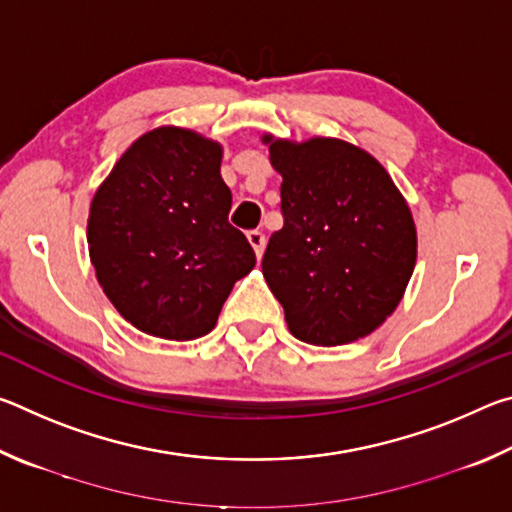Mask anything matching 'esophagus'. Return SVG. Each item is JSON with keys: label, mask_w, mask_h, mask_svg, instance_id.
<instances>
[{"label": "esophagus", "mask_w": 512, "mask_h": 512, "mask_svg": "<svg viewBox=\"0 0 512 512\" xmlns=\"http://www.w3.org/2000/svg\"><path fill=\"white\" fill-rule=\"evenodd\" d=\"M248 241H250V246H253L255 255H257V257H262V255H264V248H266V237H264V232H259V230H250V232H248Z\"/></svg>", "instance_id": "34e87169"}]
</instances>
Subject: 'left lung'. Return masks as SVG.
Instances as JSON below:
<instances>
[{"instance_id":"left-lung-1","label":"left lung","mask_w":512,"mask_h":512,"mask_svg":"<svg viewBox=\"0 0 512 512\" xmlns=\"http://www.w3.org/2000/svg\"><path fill=\"white\" fill-rule=\"evenodd\" d=\"M282 176L284 225L262 273L296 339L332 348L363 339L400 305L418 237L386 169L334 137L302 144L264 135Z\"/></svg>"}]
</instances>
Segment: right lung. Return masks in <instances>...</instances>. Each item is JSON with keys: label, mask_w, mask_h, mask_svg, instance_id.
<instances>
[{"label": "right lung", "mask_w": 512, "mask_h": 512, "mask_svg": "<svg viewBox=\"0 0 512 512\" xmlns=\"http://www.w3.org/2000/svg\"><path fill=\"white\" fill-rule=\"evenodd\" d=\"M221 144L162 126L135 140L90 205L88 246L103 293L128 323L169 341L212 332L255 250L232 228Z\"/></svg>", "instance_id": "add662e5"}]
</instances>
